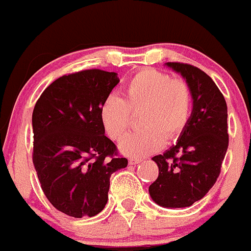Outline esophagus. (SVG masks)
Returning <instances> with one entry per match:
<instances>
[{"instance_id":"obj_1","label":"esophagus","mask_w":251,"mask_h":251,"mask_svg":"<svg viewBox=\"0 0 251 251\" xmlns=\"http://www.w3.org/2000/svg\"><path fill=\"white\" fill-rule=\"evenodd\" d=\"M140 162H141V160H139V158H135V157L129 158V165H131V166H135Z\"/></svg>"}]
</instances>
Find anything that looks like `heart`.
<instances>
[{"mask_svg":"<svg viewBox=\"0 0 251 251\" xmlns=\"http://www.w3.org/2000/svg\"><path fill=\"white\" fill-rule=\"evenodd\" d=\"M141 129L126 135L120 144L126 156H145L175 140L187 126L192 112V94L183 80L168 74L144 69L126 81L122 99L110 95L100 106V121L108 136L120 140L130 125V112H138Z\"/></svg>","mask_w":251,"mask_h":251,"instance_id":"heart-1","label":"heart"}]
</instances>
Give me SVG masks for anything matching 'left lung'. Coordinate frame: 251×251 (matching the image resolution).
<instances>
[{
    "mask_svg": "<svg viewBox=\"0 0 251 251\" xmlns=\"http://www.w3.org/2000/svg\"><path fill=\"white\" fill-rule=\"evenodd\" d=\"M165 66L184 78L193 110L177 143L152 157L158 177L149 193L160 206L182 209L201 200L220 176L228 148L227 103L215 81L201 69L175 62Z\"/></svg>",
    "mask_w": 251,
    "mask_h": 251,
    "instance_id": "1",
    "label": "left lung"
}]
</instances>
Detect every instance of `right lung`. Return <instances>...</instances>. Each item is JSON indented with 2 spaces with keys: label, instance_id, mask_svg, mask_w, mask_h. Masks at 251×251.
I'll use <instances>...</instances> for the list:
<instances>
[{
  "label": "right lung",
  "instance_id": "right-lung-1",
  "mask_svg": "<svg viewBox=\"0 0 251 251\" xmlns=\"http://www.w3.org/2000/svg\"><path fill=\"white\" fill-rule=\"evenodd\" d=\"M118 83L115 72L68 74L50 84L34 107L33 162L42 192L72 217L105 209L111 175L128 165L100 121L101 103Z\"/></svg>",
  "mask_w": 251,
  "mask_h": 251
}]
</instances>
